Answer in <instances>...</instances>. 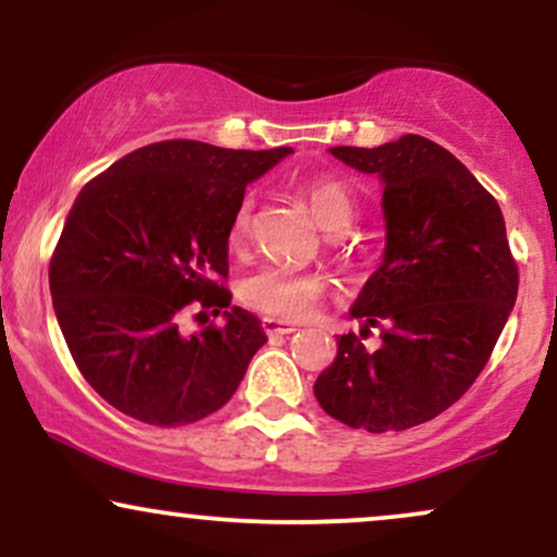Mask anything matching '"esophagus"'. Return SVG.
I'll return each instance as SVG.
<instances>
[{
    "label": "esophagus",
    "mask_w": 557,
    "mask_h": 557,
    "mask_svg": "<svg viewBox=\"0 0 557 557\" xmlns=\"http://www.w3.org/2000/svg\"><path fill=\"white\" fill-rule=\"evenodd\" d=\"M261 327H264L267 335H290V332H296V324H287V322H280V319H272V317H264L261 319Z\"/></svg>",
    "instance_id": "34e87169"
}]
</instances>
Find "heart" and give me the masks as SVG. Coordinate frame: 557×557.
<instances>
[{
    "instance_id": "heart-1",
    "label": "heart",
    "mask_w": 557,
    "mask_h": 557,
    "mask_svg": "<svg viewBox=\"0 0 557 557\" xmlns=\"http://www.w3.org/2000/svg\"><path fill=\"white\" fill-rule=\"evenodd\" d=\"M311 212L324 230H343L356 209L350 185L335 175H311L300 183ZM251 225V198H243L230 222V246L240 248ZM324 283L311 272H296L287 267H259L238 283V296L248 309L272 319L298 322L314 311Z\"/></svg>"
}]
</instances>
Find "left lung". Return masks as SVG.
<instances>
[{"label": "left lung", "mask_w": 557, "mask_h": 557, "mask_svg": "<svg viewBox=\"0 0 557 557\" xmlns=\"http://www.w3.org/2000/svg\"><path fill=\"white\" fill-rule=\"evenodd\" d=\"M330 154L385 185V259L350 309L361 336L376 326L383 345L337 337L314 395L354 430H411L474 385L516 304L519 267L495 198L434 140L408 133Z\"/></svg>", "instance_id": "8db88e82"}]
</instances>
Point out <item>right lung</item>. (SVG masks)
<instances>
[{
    "label": "right lung",
    "instance_id": "right-lung-1",
    "mask_svg": "<svg viewBox=\"0 0 557 557\" xmlns=\"http://www.w3.org/2000/svg\"><path fill=\"white\" fill-rule=\"evenodd\" d=\"M293 149L159 140L83 185L49 264L57 322L75 367L110 406L154 426L220 411L267 343L230 306L227 238L246 185ZM188 310L226 317L185 336Z\"/></svg>",
    "mask_w": 557,
    "mask_h": 557
}]
</instances>
